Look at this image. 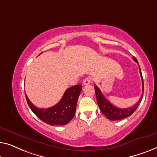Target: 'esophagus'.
<instances>
[{"mask_svg":"<svg viewBox=\"0 0 157 157\" xmlns=\"http://www.w3.org/2000/svg\"><path fill=\"white\" fill-rule=\"evenodd\" d=\"M91 82H92L91 78H87L83 80V85H90V83H91Z\"/></svg>","mask_w":157,"mask_h":157,"instance_id":"esophagus-1","label":"esophagus"}]
</instances>
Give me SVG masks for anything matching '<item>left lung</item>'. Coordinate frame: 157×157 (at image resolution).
I'll use <instances>...</instances> for the list:
<instances>
[{"instance_id":"obj_1","label":"left lung","mask_w":157,"mask_h":157,"mask_svg":"<svg viewBox=\"0 0 157 157\" xmlns=\"http://www.w3.org/2000/svg\"><path fill=\"white\" fill-rule=\"evenodd\" d=\"M133 59L136 63H138L137 60H136V59L134 57H133ZM139 67H140L141 78H142V91L144 92V82H143L142 75V72H141L140 65H139ZM94 90H95L97 101H98V104L101 113L105 114V115L107 117V119H109V120L112 121L122 120V119L128 117L132 115V114L134 113V112L136 109V108L138 107V106L140 105L143 97V95H142L141 98L137 102H136L134 105L132 106V107L125 108V109H122V108L117 107L114 105H112V104L110 103L109 101L107 100L105 97L103 95L101 92L100 91V90L99 89L97 85H94Z\"/></svg>"}]
</instances>
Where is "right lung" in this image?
<instances>
[{
  "label": "right lung",
  "instance_id": "add662e5",
  "mask_svg": "<svg viewBox=\"0 0 157 157\" xmlns=\"http://www.w3.org/2000/svg\"><path fill=\"white\" fill-rule=\"evenodd\" d=\"M81 90V85L68 88L58 103L47 109L37 108L33 105L26 94L25 97L30 109L42 121L52 126L65 125L74 117Z\"/></svg>",
  "mask_w": 157,
  "mask_h": 157
}]
</instances>
